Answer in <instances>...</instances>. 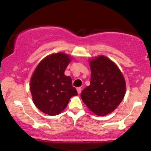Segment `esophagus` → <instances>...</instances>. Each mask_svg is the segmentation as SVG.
<instances>
[{
    "mask_svg": "<svg viewBox=\"0 0 151 151\" xmlns=\"http://www.w3.org/2000/svg\"><path fill=\"white\" fill-rule=\"evenodd\" d=\"M77 93H78V94H80V93H81L82 88H77Z\"/></svg>",
    "mask_w": 151,
    "mask_h": 151,
    "instance_id": "34e87169",
    "label": "esophagus"
}]
</instances>
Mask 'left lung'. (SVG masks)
<instances>
[{
  "label": "left lung",
  "mask_w": 151,
  "mask_h": 151,
  "mask_svg": "<svg viewBox=\"0 0 151 151\" xmlns=\"http://www.w3.org/2000/svg\"><path fill=\"white\" fill-rule=\"evenodd\" d=\"M91 84L82 91L81 99L88 109L99 116L113 112L126 93V82L115 63L104 55L89 61Z\"/></svg>",
  "instance_id": "1"
}]
</instances>
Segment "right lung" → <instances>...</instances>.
Here are the masks:
<instances>
[{"instance_id": "add662e5", "label": "right lung", "mask_w": 151, "mask_h": 151, "mask_svg": "<svg viewBox=\"0 0 151 151\" xmlns=\"http://www.w3.org/2000/svg\"><path fill=\"white\" fill-rule=\"evenodd\" d=\"M71 58L63 52L47 56L35 69L30 88L36 107L44 113L57 115L65 109L70 99L77 95L71 78L64 74Z\"/></svg>"}]
</instances>
